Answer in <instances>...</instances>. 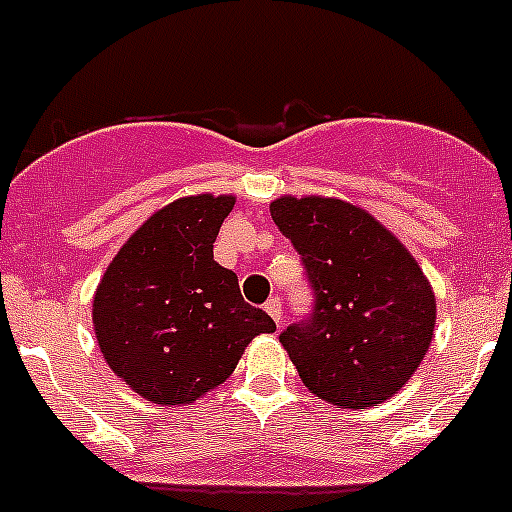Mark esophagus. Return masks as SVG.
I'll use <instances>...</instances> for the list:
<instances>
[{
    "label": "esophagus",
    "mask_w": 512,
    "mask_h": 512,
    "mask_svg": "<svg viewBox=\"0 0 512 512\" xmlns=\"http://www.w3.org/2000/svg\"><path fill=\"white\" fill-rule=\"evenodd\" d=\"M264 309H266V312H269V317L276 322V325H281V317H284V309H281V299H279V297H271L269 302L264 304Z\"/></svg>",
    "instance_id": "esophagus-1"
}]
</instances>
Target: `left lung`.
<instances>
[{"mask_svg": "<svg viewBox=\"0 0 512 512\" xmlns=\"http://www.w3.org/2000/svg\"><path fill=\"white\" fill-rule=\"evenodd\" d=\"M271 218L302 256L314 307L279 342L314 396L337 409L391 398L429 350L437 299L386 225L335 198H276Z\"/></svg>", "mask_w": 512, "mask_h": 512, "instance_id": "8db88e82", "label": "left lung"}]
</instances>
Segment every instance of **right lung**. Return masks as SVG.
I'll list each match as a JSON object with an SVG mask.
<instances>
[{"label":"right lung","instance_id":"right-lung-1","mask_svg":"<svg viewBox=\"0 0 512 512\" xmlns=\"http://www.w3.org/2000/svg\"><path fill=\"white\" fill-rule=\"evenodd\" d=\"M233 205V195L164 205L121 246L98 284V348L147 401H198L236 370L253 337L276 330L264 309L243 302L238 276L213 259Z\"/></svg>","mask_w":512,"mask_h":512}]
</instances>
